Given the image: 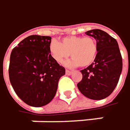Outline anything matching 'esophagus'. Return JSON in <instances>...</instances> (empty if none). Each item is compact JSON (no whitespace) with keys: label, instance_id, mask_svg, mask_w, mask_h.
<instances>
[{"label":"esophagus","instance_id":"obj_1","mask_svg":"<svg viewBox=\"0 0 130 130\" xmlns=\"http://www.w3.org/2000/svg\"><path fill=\"white\" fill-rule=\"evenodd\" d=\"M65 73H66L67 75H71L72 74V71H69V70H66L65 71Z\"/></svg>","mask_w":130,"mask_h":130}]
</instances>
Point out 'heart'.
<instances>
[{"label": "heart", "mask_w": 130, "mask_h": 130, "mask_svg": "<svg viewBox=\"0 0 130 130\" xmlns=\"http://www.w3.org/2000/svg\"><path fill=\"white\" fill-rule=\"evenodd\" d=\"M49 51L53 59L59 64H62L70 56L72 59L65 65L70 68L88 67L91 65L98 54L96 41L90 36H69L64 37L61 41L53 40L50 44Z\"/></svg>", "instance_id": "1"}]
</instances>
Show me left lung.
<instances>
[{
	"label": "left lung",
	"mask_w": 130,
	"mask_h": 130,
	"mask_svg": "<svg viewBox=\"0 0 130 130\" xmlns=\"http://www.w3.org/2000/svg\"><path fill=\"white\" fill-rule=\"evenodd\" d=\"M86 34L95 39L98 54L94 62L81 70L82 80L78 83L79 91L92 100H102L115 89L122 71V57L115 39L101 30H89Z\"/></svg>",
	"instance_id": "8db88e82"
}]
</instances>
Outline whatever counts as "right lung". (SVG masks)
Wrapping results in <instances>:
<instances>
[{
	"mask_svg": "<svg viewBox=\"0 0 130 130\" xmlns=\"http://www.w3.org/2000/svg\"><path fill=\"white\" fill-rule=\"evenodd\" d=\"M51 37L32 35L23 39L10 55L9 76L16 94L27 105L40 107L54 98L64 67L49 51Z\"/></svg>",
	"mask_w": 130,
	"mask_h": 130,
	"instance_id": "1",
	"label": "right lung"
}]
</instances>
